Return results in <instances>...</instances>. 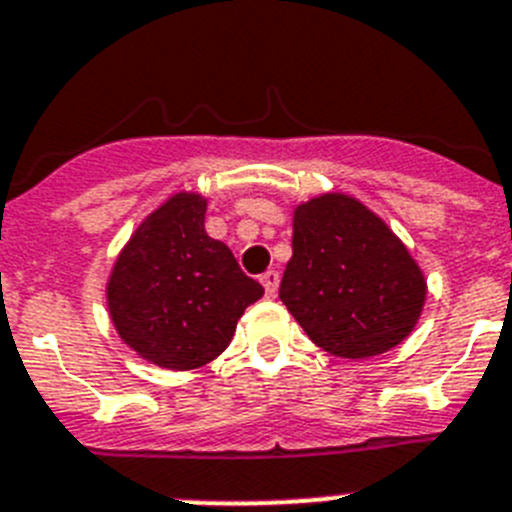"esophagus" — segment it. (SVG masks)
Here are the masks:
<instances>
[{
  "label": "esophagus",
  "instance_id": "esophagus-1",
  "mask_svg": "<svg viewBox=\"0 0 512 512\" xmlns=\"http://www.w3.org/2000/svg\"><path fill=\"white\" fill-rule=\"evenodd\" d=\"M260 283L265 285L267 298H275V293H278V285H280V275L275 273V270H267V273L260 278Z\"/></svg>",
  "mask_w": 512,
  "mask_h": 512
}]
</instances>
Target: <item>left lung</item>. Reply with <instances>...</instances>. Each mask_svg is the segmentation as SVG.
I'll list each match as a JSON object with an SVG mask.
<instances>
[{"mask_svg":"<svg viewBox=\"0 0 512 512\" xmlns=\"http://www.w3.org/2000/svg\"><path fill=\"white\" fill-rule=\"evenodd\" d=\"M426 293L403 239L359 199L326 191L293 209L280 301L316 347L344 359L390 352L416 329Z\"/></svg>","mask_w":512,"mask_h":512,"instance_id":"obj_1","label":"left lung"}]
</instances>
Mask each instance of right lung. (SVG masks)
<instances>
[{
	"instance_id": "obj_1",
	"label": "right lung",
	"mask_w": 512,
	"mask_h": 512,
	"mask_svg": "<svg viewBox=\"0 0 512 512\" xmlns=\"http://www.w3.org/2000/svg\"><path fill=\"white\" fill-rule=\"evenodd\" d=\"M209 199L176 191L137 224L107 278L109 319L137 357L173 372L209 365L265 288L206 234Z\"/></svg>"
}]
</instances>
